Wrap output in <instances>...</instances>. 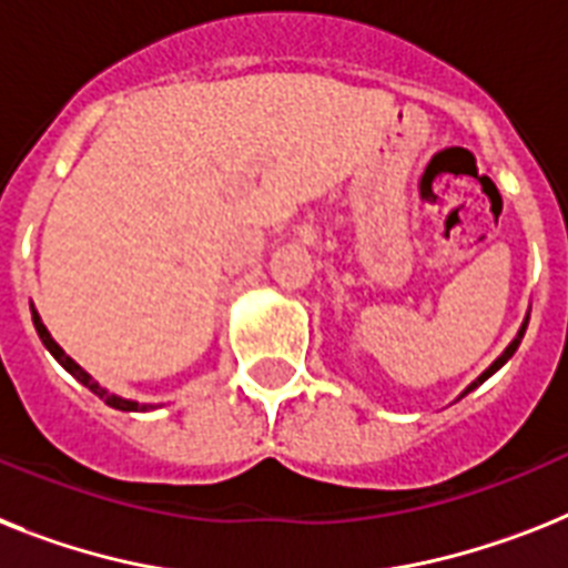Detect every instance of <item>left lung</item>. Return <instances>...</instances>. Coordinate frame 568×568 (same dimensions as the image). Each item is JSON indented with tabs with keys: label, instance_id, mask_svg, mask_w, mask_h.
<instances>
[{
	"label": "left lung",
	"instance_id": "8db88e82",
	"mask_svg": "<svg viewBox=\"0 0 568 568\" xmlns=\"http://www.w3.org/2000/svg\"><path fill=\"white\" fill-rule=\"evenodd\" d=\"M523 334H526V325H523V331H519V336H517V339L510 342L508 348H505V354H503V357L496 359V363H494V365H490V368H487V372H485V374H481V377H479V379H476V383H473V386H470V388H467V392H473V388L479 386V383H485V379H487V377H490V374H494V372H496V368H503V365H505V363H508V359H510V357H514V351H517V348H519V339H523ZM467 392H464V395H467Z\"/></svg>",
	"mask_w": 568,
	"mask_h": 568
}]
</instances>
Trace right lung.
<instances>
[{"instance_id":"1","label":"right lung","mask_w":568,"mask_h":568,"mask_svg":"<svg viewBox=\"0 0 568 568\" xmlns=\"http://www.w3.org/2000/svg\"><path fill=\"white\" fill-rule=\"evenodd\" d=\"M34 327H37V334H40L42 345H45V348H49V351H51V357L58 359V363H60V365H63L65 372L72 374V377H74V379H78V383H83V386H87V388H89V392H95V395H98V397H101V400H104V403H106V406H112V409H121V412H135V409H148V406H139V403H133V400H121V397L110 395V392H104V388L98 386L95 379H89V374H87V372H83L81 365L74 363V359H72V357H65V354H63V348H60L58 342L51 339V334H49V331H45V325H42V322H40V316H37V313H34Z\"/></svg>"}]
</instances>
